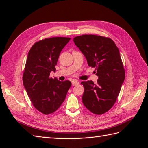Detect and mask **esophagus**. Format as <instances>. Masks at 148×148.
I'll return each instance as SVG.
<instances>
[{
	"instance_id": "obj_1",
	"label": "esophagus",
	"mask_w": 148,
	"mask_h": 148,
	"mask_svg": "<svg viewBox=\"0 0 148 148\" xmlns=\"http://www.w3.org/2000/svg\"><path fill=\"white\" fill-rule=\"evenodd\" d=\"M78 83H79V82L77 81V80H76V79H73V81L71 82V84H72L73 86H75V85H77Z\"/></svg>"
}]
</instances>
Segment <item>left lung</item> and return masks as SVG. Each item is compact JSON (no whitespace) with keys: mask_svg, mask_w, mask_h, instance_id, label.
Listing matches in <instances>:
<instances>
[{"mask_svg":"<svg viewBox=\"0 0 148 148\" xmlns=\"http://www.w3.org/2000/svg\"><path fill=\"white\" fill-rule=\"evenodd\" d=\"M73 41L98 77L96 84L91 80L81 83L84 88L83 104L93 114H104L115 104L125 79L119 49L110 38L101 36L84 34Z\"/></svg>","mask_w":148,"mask_h":148,"instance_id":"1","label":"left lung"}]
</instances>
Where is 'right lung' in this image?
<instances>
[{
    "mask_svg": "<svg viewBox=\"0 0 148 148\" xmlns=\"http://www.w3.org/2000/svg\"><path fill=\"white\" fill-rule=\"evenodd\" d=\"M70 38L54 37L36 42L31 47L26 62L23 83L33 105L40 112H54L64 101L71 86L69 80L50 78L63 48Z\"/></svg>",
    "mask_w": 148,
    "mask_h": 148,
    "instance_id": "add662e5",
    "label": "right lung"
}]
</instances>
